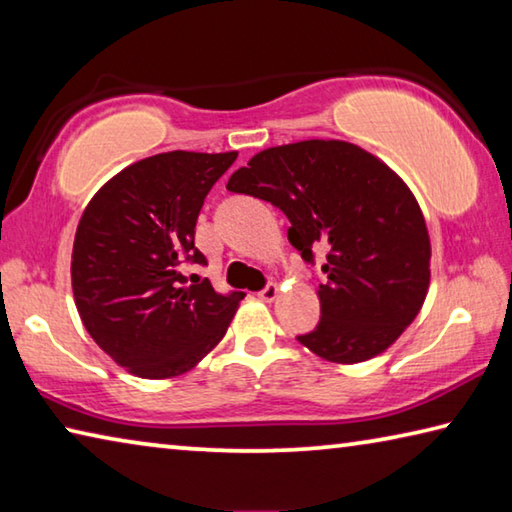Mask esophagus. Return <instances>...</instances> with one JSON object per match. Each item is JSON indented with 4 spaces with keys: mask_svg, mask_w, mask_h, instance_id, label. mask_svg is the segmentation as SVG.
I'll return each instance as SVG.
<instances>
[{
    "mask_svg": "<svg viewBox=\"0 0 512 512\" xmlns=\"http://www.w3.org/2000/svg\"><path fill=\"white\" fill-rule=\"evenodd\" d=\"M277 293H280V287L277 284H266V287L257 293L259 298H262L264 302H273L277 298Z\"/></svg>",
    "mask_w": 512,
    "mask_h": 512,
    "instance_id": "esophagus-1",
    "label": "esophagus"
}]
</instances>
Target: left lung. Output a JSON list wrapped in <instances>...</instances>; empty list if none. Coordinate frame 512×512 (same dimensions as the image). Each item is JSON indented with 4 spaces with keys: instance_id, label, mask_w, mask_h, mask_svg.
<instances>
[{
    "instance_id": "1",
    "label": "left lung",
    "mask_w": 512,
    "mask_h": 512,
    "mask_svg": "<svg viewBox=\"0 0 512 512\" xmlns=\"http://www.w3.org/2000/svg\"><path fill=\"white\" fill-rule=\"evenodd\" d=\"M228 189L273 203L305 262L325 253L320 323L298 341L320 359L361 363L400 339L429 291L431 244L404 180L361 146L305 140L259 151Z\"/></svg>"
}]
</instances>
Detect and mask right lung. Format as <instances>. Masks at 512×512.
<instances>
[{"label":"right lung","mask_w":512,"mask_h":512,"mask_svg":"<svg viewBox=\"0 0 512 512\" xmlns=\"http://www.w3.org/2000/svg\"><path fill=\"white\" fill-rule=\"evenodd\" d=\"M237 151L158 153L121 169L85 207L74 237L79 316L108 357L142 379L192 370L216 348L246 293L183 275L207 264L196 219Z\"/></svg>","instance_id":"obj_1"}]
</instances>
